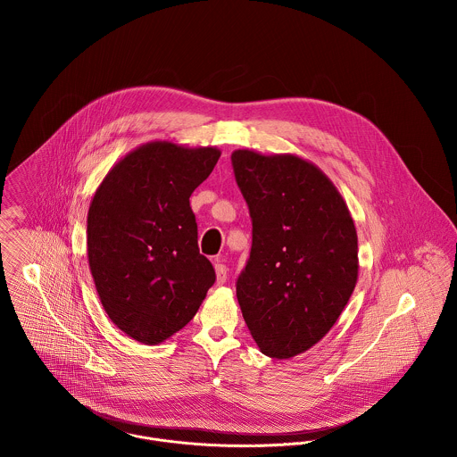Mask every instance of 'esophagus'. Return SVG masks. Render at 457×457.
<instances>
[{"instance_id":"obj_1","label":"esophagus","mask_w":457,"mask_h":457,"mask_svg":"<svg viewBox=\"0 0 457 457\" xmlns=\"http://www.w3.org/2000/svg\"><path fill=\"white\" fill-rule=\"evenodd\" d=\"M214 270H216V283L223 285L227 281L228 272H227V267L221 263L220 259H216V262H214Z\"/></svg>"}]
</instances>
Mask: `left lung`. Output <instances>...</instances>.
Instances as JSON below:
<instances>
[{
  "label": "left lung",
  "mask_w": 457,
  "mask_h": 457,
  "mask_svg": "<svg viewBox=\"0 0 457 457\" xmlns=\"http://www.w3.org/2000/svg\"><path fill=\"white\" fill-rule=\"evenodd\" d=\"M232 167L253 243L236 294L262 353L295 357L315 346L359 276L357 230L334 183L295 154L236 149Z\"/></svg>",
  "instance_id": "left-lung-1"
}]
</instances>
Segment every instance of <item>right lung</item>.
Returning <instances> with one entry per match:
<instances>
[{
    "label": "right lung",
    "instance_id": "obj_1",
    "mask_svg": "<svg viewBox=\"0 0 457 457\" xmlns=\"http://www.w3.org/2000/svg\"><path fill=\"white\" fill-rule=\"evenodd\" d=\"M221 151L138 145L104 178L87 211V261L109 319L158 345L195 317L216 274L196 243L190 196Z\"/></svg>",
    "mask_w": 457,
    "mask_h": 457
}]
</instances>
